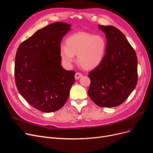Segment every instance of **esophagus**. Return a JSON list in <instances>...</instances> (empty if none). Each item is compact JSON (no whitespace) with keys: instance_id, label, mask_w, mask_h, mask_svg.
<instances>
[{"instance_id":"1","label":"esophagus","mask_w":153,"mask_h":153,"mask_svg":"<svg viewBox=\"0 0 153 153\" xmlns=\"http://www.w3.org/2000/svg\"><path fill=\"white\" fill-rule=\"evenodd\" d=\"M82 76V74L80 73V72H76L75 74V79L77 80V79L81 78Z\"/></svg>"}]
</instances>
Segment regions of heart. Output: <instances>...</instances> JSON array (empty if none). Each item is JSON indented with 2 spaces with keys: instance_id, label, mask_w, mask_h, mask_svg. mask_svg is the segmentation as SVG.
Returning a JSON list of instances; mask_svg holds the SVG:
<instances>
[{
  "instance_id": "1",
  "label": "heart",
  "mask_w": 153,
  "mask_h": 153,
  "mask_svg": "<svg viewBox=\"0 0 153 153\" xmlns=\"http://www.w3.org/2000/svg\"><path fill=\"white\" fill-rule=\"evenodd\" d=\"M107 42L103 36L88 32H77L69 36L65 41V46L60 48L62 61L71 66L77 55V62L82 68L93 69L99 66L105 58Z\"/></svg>"
}]
</instances>
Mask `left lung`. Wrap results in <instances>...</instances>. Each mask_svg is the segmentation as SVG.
<instances>
[{
    "label": "left lung",
    "instance_id": "obj_1",
    "mask_svg": "<svg viewBox=\"0 0 153 153\" xmlns=\"http://www.w3.org/2000/svg\"><path fill=\"white\" fill-rule=\"evenodd\" d=\"M105 34L107 50L99 66L89 72L88 95L101 107L121 105L138 82V60L135 51L125 35L114 26L99 25Z\"/></svg>",
    "mask_w": 153,
    "mask_h": 153
}]
</instances>
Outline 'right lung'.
I'll list each match as a JSON object with an SVG mask.
<instances>
[{"label": "right lung", "mask_w": 153, "mask_h": 153, "mask_svg": "<svg viewBox=\"0 0 153 153\" xmlns=\"http://www.w3.org/2000/svg\"><path fill=\"white\" fill-rule=\"evenodd\" d=\"M71 27L58 22L39 29L20 45L16 53V86L24 99L41 111L61 108L75 81L76 72L61 66L59 54L62 37Z\"/></svg>", "instance_id": "obj_1"}]
</instances>
